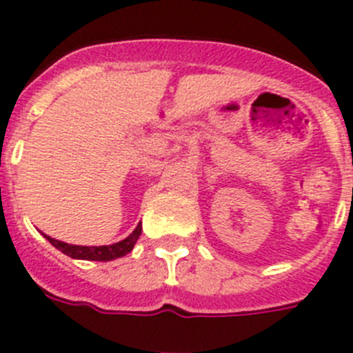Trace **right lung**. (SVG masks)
Masks as SVG:
<instances>
[{"instance_id":"add662e5","label":"right lung","mask_w":353,"mask_h":353,"mask_svg":"<svg viewBox=\"0 0 353 353\" xmlns=\"http://www.w3.org/2000/svg\"><path fill=\"white\" fill-rule=\"evenodd\" d=\"M141 223L137 225L134 232L126 239L119 241V243H114V245L108 246H77V245H68V243H62V241H57L53 237L46 236V239L50 241L51 245L59 248L62 254L69 255L73 259H85V261H112V259L123 257L128 252H132L134 245L137 243L141 236Z\"/></svg>"}]
</instances>
